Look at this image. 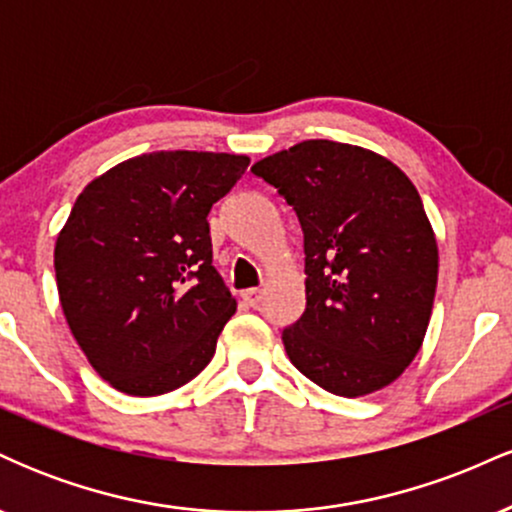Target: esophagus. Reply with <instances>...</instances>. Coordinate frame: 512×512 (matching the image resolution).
<instances>
[{"mask_svg": "<svg viewBox=\"0 0 512 512\" xmlns=\"http://www.w3.org/2000/svg\"><path fill=\"white\" fill-rule=\"evenodd\" d=\"M243 301L250 305V308H257V305H260V301H262V291L260 289H248V291H243Z\"/></svg>", "mask_w": 512, "mask_h": 512, "instance_id": "1", "label": "esophagus"}]
</instances>
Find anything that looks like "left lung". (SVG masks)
<instances>
[{"instance_id": "obj_1", "label": "left lung", "mask_w": 512, "mask_h": 512, "mask_svg": "<svg viewBox=\"0 0 512 512\" xmlns=\"http://www.w3.org/2000/svg\"><path fill=\"white\" fill-rule=\"evenodd\" d=\"M303 228L305 313L286 354L339 397L395 383L419 354L438 284V243L414 182L375 151L308 139L252 166Z\"/></svg>"}]
</instances>
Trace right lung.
Wrapping results in <instances>:
<instances>
[{"mask_svg": "<svg viewBox=\"0 0 512 512\" xmlns=\"http://www.w3.org/2000/svg\"><path fill=\"white\" fill-rule=\"evenodd\" d=\"M248 156L154 151L76 197L57 236L60 303L76 344L115 390L154 397L197 378L236 298L211 264L209 211Z\"/></svg>", "mask_w": 512, "mask_h": 512, "instance_id": "add662e5", "label": "right lung"}]
</instances>
